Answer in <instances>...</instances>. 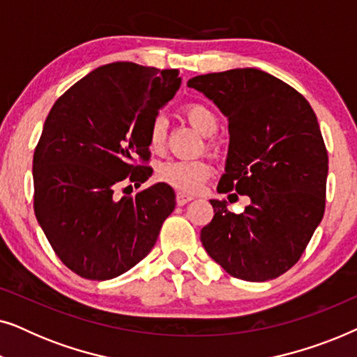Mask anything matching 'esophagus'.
I'll list each match as a JSON object with an SVG mask.
<instances>
[{
	"mask_svg": "<svg viewBox=\"0 0 357 357\" xmlns=\"http://www.w3.org/2000/svg\"><path fill=\"white\" fill-rule=\"evenodd\" d=\"M175 199H177V204H178V206H183V204H187L188 202H192L193 197H192V195H187V193L178 192V193H177V197H175Z\"/></svg>",
	"mask_w": 357,
	"mask_h": 357,
	"instance_id": "esophagus-1",
	"label": "esophagus"
}]
</instances>
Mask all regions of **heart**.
I'll return each instance as SVG.
<instances>
[{
  "label": "heart",
  "mask_w": 357,
  "mask_h": 357,
  "mask_svg": "<svg viewBox=\"0 0 357 357\" xmlns=\"http://www.w3.org/2000/svg\"><path fill=\"white\" fill-rule=\"evenodd\" d=\"M182 114L190 125L203 136H211L218 130V116L204 104H190L182 110ZM165 120L162 116L155 119L151 125V146L160 148L165 141ZM211 175V165L199 159L167 160L158 169V177L160 182L180 190L185 193H193L199 188L203 180Z\"/></svg>",
  "instance_id": "1"
}]
</instances>
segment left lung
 I'll return each mask as SVG.
<instances>
[{
	"label": "left lung",
	"instance_id": "8db88e82",
	"mask_svg": "<svg viewBox=\"0 0 357 357\" xmlns=\"http://www.w3.org/2000/svg\"><path fill=\"white\" fill-rule=\"evenodd\" d=\"M187 84L227 116L218 192L250 198L241 214L229 211L226 199H209L214 218L199 234L204 250L238 280H275L296 265L324 218L328 154L314 110L257 68L195 76Z\"/></svg>",
	"mask_w": 357,
	"mask_h": 357
}]
</instances>
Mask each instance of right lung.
I'll return each instance as SVG.
<instances>
[{"label": "right lung", "instance_id": "obj_1", "mask_svg": "<svg viewBox=\"0 0 357 357\" xmlns=\"http://www.w3.org/2000/svg\"><path fill=\"white\" fill-rule=\"evenodd\" d=\"M182 84L178 70L115 61L91 71L52 107L33 153V209L58 258L87 280L123 275L153 250L175 208L167 183L116 198L153 170L151 125Z\"/></svg>", "mask_w": 357, "mask_h": 357}]
</instances>
